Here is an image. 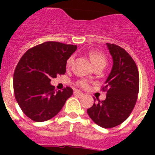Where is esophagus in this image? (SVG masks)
<instances>
[{
    "instance_id": "1",
    "label": "esophagus",
    "mask_w": 155,
    "mask_h": 155,
    "mask_svg": "<svg viewBox=\"0 0 155 155\" xmlns=\"http://www.w3.org/2000/svg\"><path fill=\"white\" fill-rule=\"evenodd\" d=\"M74 95H76V96L79 97V98H81V97L84 96V94H83L81 91H74Z\"/></svg>"
}]
</instances>
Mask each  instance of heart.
<instances>
[{"label":"heart","instance_id":"heart-1","mask_svg":"<svg viewBox=\"0 0 155 155\" xmlns=\"http://www.w3.org/2000/svg\"><path fill=\"white\" fill-rule=\"evenodd\" d=\"M88 55H89L91 63L94 66V68H105V65H106V63H107V60H106L105 56L104 55V53H102V52L100 51H95V50H94V51L90 52L88 53ZM73 62L74 57L73 56H71L67 60L66 68H68V69H70L71 68L72 64H73ZM77 84L79 87H82V88H87V87H89V82L87 81V80H84V79H81V80L78 81Z\"/></svg>","mask_w":155,"mask_h":155}]
</instances>
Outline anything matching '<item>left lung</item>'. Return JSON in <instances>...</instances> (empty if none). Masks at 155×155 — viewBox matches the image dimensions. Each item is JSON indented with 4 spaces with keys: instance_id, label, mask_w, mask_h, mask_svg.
Masks as SVG:
<instances>
[{
    "instance_id": "left-lung-1",
    "label": "left lung",
    "mask_w": 155,
    "mask_h": 155,
    "mask_svg": "<svg viewBox=\"0 0 155 155\" xmlns=\"http://www.w3.org/2000/svg\"><path fill=\"white\" fill-rule=\"evenodd\" d=\"M113 66L105 85L106 98L94 104L87 112L90 118L103 128H113L124 123L132 113L139 92V72L131 56L120 46L106 43Z\"/></svg>"
}]
</instances>
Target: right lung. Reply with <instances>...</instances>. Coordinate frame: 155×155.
I'll use <instances>...</instances> for the list:
<instances>
[{"mask_svg": "<svg viewBox=\"0 0 155 155\" xmlns=\"http://www.w3.org/2000/svg\"><path fill=\"white\" fill-rule=\"evenodd\" d=\"M75 45L48 41L31 47L19 60L14 72V93L23 113L35 122L50 120L61 110L73 90L56 91L52 78L66 72V62Z\"/></svg>", "mask_w": 155, "mask_h": 155, "instance_id": "obj_1", "label": "right lung"}]
</instances>
